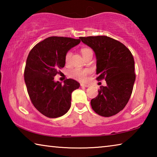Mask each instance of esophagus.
<instances>
[{
	"label": "esophagus",
	"instance_id": "obj_1",
	"mask_svg": "<svg viewBox=\"0 0 157 157\" xmlns=\"http://www.w3.org/2000/svg\"><path fill=\"white\" fill-rule=\"evenodd\" d=\"M80 86H82V87H89V85H88V84H81Z\"/></svg>",
	"mask_w": 157,
	"mask_h": 157
}]
</instances>
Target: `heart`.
Masks as SVG:
<instances>
[{
  "label": "heart",
  "mask_w": 157,
  "mask_h": 157,
  "mask_svg": "<svg viewBox=\"0 0 157 157\" xmlns=\"http://www.w3.org/2000/svg\"><path fill=\"white\" fill-rule=\"evenodd\" d=\"M81 53L82 56L85 57L89 54H93V50L89 48H82L81 49ZM71 52L68 51L65 55V63L68 64L71 62ZM91 73V70L89 68H76L72 69L69 72V76L79 82H84L86 80L87 76Z\"/></svg>",
  "instance_id": "heart-1"
}]
</instances>
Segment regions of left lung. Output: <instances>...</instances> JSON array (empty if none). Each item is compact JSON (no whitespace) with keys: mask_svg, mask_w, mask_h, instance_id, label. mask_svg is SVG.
<instances>
[{"mask_svg":"<svg viewBox=\"0 0 157 157\" xmlns=\"http://www.w3.org/2000/svg\"><path fill=\"white\" fill-rule=\"evenodd\" d=\"M80 39L95 53L96 79L107 82L91 100L93 110L101 116L116 115L128 102L136 79L132 52L121 42L107 36H81Z\"/></svg>","mask_w":157,"mask_h":157,"instance_id":"obj_1","label":"left lung"}]
</instances>
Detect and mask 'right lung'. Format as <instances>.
Returning a JSON list of instances; mask_svg holds the SVG:
<instances>
[{
	"mask_svg": "<svg viewBox=\"0 0 157 157\" xmlns=\"http://www.w3.org/2000/svg\"><path fill=\"white\" fill-rule=\"evenodd\" d=\"M80 39L50 36L34 46L29 52L24 71L27 91L34 107L48 118L64 115L71 107V94L79 87L75 79L63 85L54 81L59 69L64 67L65 55Z\"/></svg>",
	"mask_w": 157,
	"mask_h": 157,
	"instance_id": "obj_1",
	"label": "right lung"
}]
</instances>
